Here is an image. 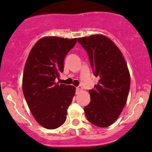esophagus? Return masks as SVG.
<instances>
[{"instance_id":"34e87169","label":"esophagus","mask_w":152,"mask_h":152,"mask_svg":"<svg viewBox=\"0 0 152 152\" xmlns=\"http://www.w3.org/2000/svg\"><path fill=\"white\" fill-rule=\"evenodd\" d=\"M82 88H82L81 86H78V87H76V91H77V92H79V91H81L82 90Z\"/></svg>"}]
</instances>
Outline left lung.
Masks as SVG:
<instances>
[{
  "instance_id": "obj_1",
  "label": "left lung",
  "mask_w": 152,
  "mask_h": 152,
  "mask_svg": "<svg viewBox=\"0 0 152 152\" xmlns=\"http://www.w3.org/2000/svg\"><path fill=\"white\" fill-rule=\"evenodd\" d=\"M86 51L93 72L99 78L89 90L91 102L84 107L87 120L100 127L116 121L127 103L130 76L127 64L118 47L102 34L78 38Z\"/></svg>"
}]
</instances>
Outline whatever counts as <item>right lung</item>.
I'll list each match as a JSON object with an SVG mask.
<instances>
[{
  "label": "right lung",
  "instance_id": "obj_1",
  "mask_svg": "<svg viewBox=\"0 0 152 152\" xmlns=\"http://www.w3.org/2000/svg\"><path fill=\"white\" fill-rule=\"evenodd\" d=\"M77 42V38L43 37L31 49L25 63L23 91L37 122L49 129L66 121L67 109L76 88L55 83L64 71V60Z\"/></svg>",
  "mask_w": 152,
  "mask_h": 152
}]
</instances>
